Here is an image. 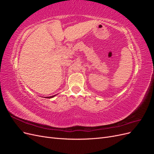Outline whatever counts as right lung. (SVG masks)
I'll return each mask as SVG.
<instances>
[{
  "mask_svg": "<svg viewBox=\"0 0 154 154\" xmlns=\"http://www.w3.org/2000/svg\"><path fill=\"white\" fill-rule=\"evenodd\" d=\"M56 95H54V96H49V97H46V98H52V97H54Z\"/></svg>",
  "mask_w": 154,
  "mask_h": 154,
  "instance_id": "1",
  "label": "right lung"
}]
</instances>
